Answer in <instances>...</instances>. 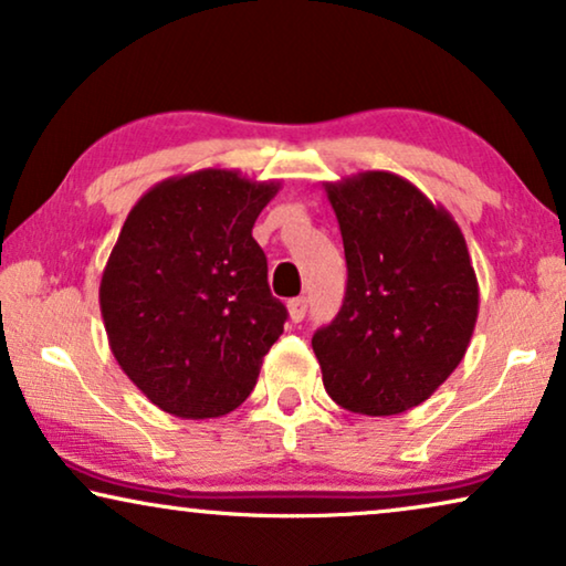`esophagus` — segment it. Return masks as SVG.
<instances>
[{"label": "esophagus", "instance_id": "esophagus-1", "mask_svg": "<svg viewBox=\"0 0 566 566\" xmlns=\"http://www.w3.org/2000/svg\"><path fill=\"white\" fill-rule=\"evenodd\" d=\"M306 298L298 296V298H291L289 301V314H291V322H301L306 316Z\"/></svg>", "mask_w": 566, "mask_h": 566}]
</instances>
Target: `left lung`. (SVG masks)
<instances>
[{
  "instance_id": "1",
  "label": "left lung",
  "mask_w": 566,
  "mask_h": 566,
  "mask_svg": "<svg viewBox=\"0 0 566 566\" xmlns=\"http://www.w3.org/2000/svg\"><path fill=\"white\" fill-rule=\"evenodd\" d=\"M343 234L347 289L312 347L324 389L355 415L407 412L453 374L479 314L459 223L394 172L324 185Z\"/></svg>"
}]
</instances>
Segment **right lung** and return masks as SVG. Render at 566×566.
Returning <instances> with one entry per match:
<instances>
[{
    "label": "right lung",
    "instance_id": "1",
    "mask_svg": "<svg viewBox=\"0 0 566 566\" xmlns=\"http://www.w3.org/2000/svg\"><path fill=\"white\" fill-rule=\"evenodd\" d=\"M281 182L237 169L169 177L138 198L99 281L107 343L151 405L182 420L234 412L283 335L252 227Z\"/></svg>",
    "mask_w": 566,
    "mask_h": 566
}]
</instances>
